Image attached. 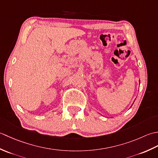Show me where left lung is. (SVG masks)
<instances>
[{"instance_id": "1", "label": "left lung", "mask_w": 158, "mask_h": 158, "mask_svg": "<svg viewBox=\"0 0 158 158\" xmlns=\"http://www.w3.org/2000/svg\"><path fill=\"white\" fill-rule=\"evenodd\" d=\"M139 82H140V80H139Z\"/></svg>"}]
</instances>
